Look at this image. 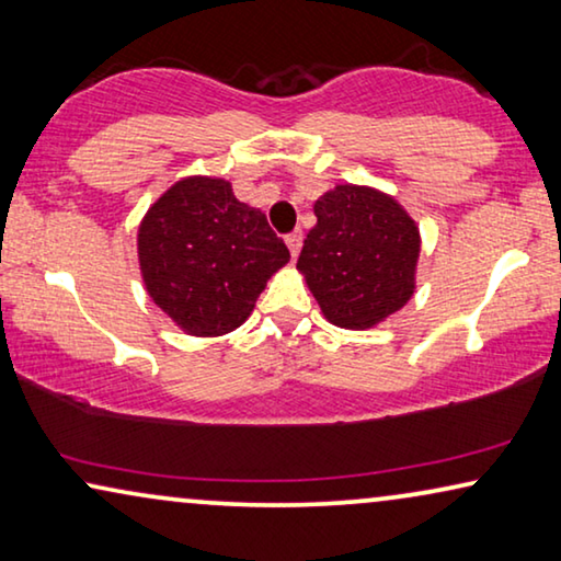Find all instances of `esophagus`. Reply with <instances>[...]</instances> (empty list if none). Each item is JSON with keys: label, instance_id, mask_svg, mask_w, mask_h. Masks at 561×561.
<instances>
[{"label": "esophagus", "instance_id": "obj_1", "mask_svg": "<svg viewBox=\"0 0 561 561\" xmlns=\"http://www.w3.org/2000/svg\"><path fill=\"white\" fill-rule=\"evenodd\" d=\"M287 247H289V254L291 259L299 256V249H302V231H295L287 236Z\"/></svg>", "mask_w": 561, "mask_h": 561}]
</instances>
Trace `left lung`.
<instances>
[{"instance_id": "left-lung-1", "label": "left lung", "mask_w": 561, "mask_h": 561, "mask_svg": "<svg viewBox=\"0 0 561 561\" xmlns=\"http://www.w3.org/2000/svg\"><path fill=\"white\" fill-rule=\"evenodd\" d=\"M314 216L297 270L328 322L368 330L412 299L422 236L393 195L335 185L314 201Z\"/></svg>"}]
</instances>
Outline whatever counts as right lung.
I'll list each match as a JSON object with an SVG mask.
<instances>
[{
  "label": "right lung",
  "mask_w": 561,
  "mask_h": 561,
  "mask_svg": "<svg viewBox=\"0 0 561 561\" xmlns=\"http://www.w3.org/2000/svg\"><path fill=\"white\" fill-rule=\"evenodd\" d=\"M147 295L195 337H218L247 322L289 251L259 208L224 178L191 175L157 198L137 231Z\"/></svg>",
  "instance_id": "1"
}]
</instances>
